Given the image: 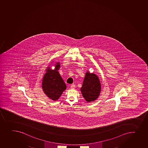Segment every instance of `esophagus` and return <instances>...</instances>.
Masks as SVG:
<instances>
[{"label":"esophagus","mask_w":148,"mask_h":148,"mask_svg":"<svg viewBox=\"0 0 148 148\" xmlns=\"http://www.w3.org/2000/svg\"><path fill=\"white\" fill-rule=\"evenodd\" d=\"M75 85H74V84H72V85H71V89H75Z\"/></svg>","instance_id":"1"}]
</instances>
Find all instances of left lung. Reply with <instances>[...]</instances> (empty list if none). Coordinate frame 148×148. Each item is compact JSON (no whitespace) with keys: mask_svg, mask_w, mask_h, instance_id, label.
<instances>
[{"mask_svg":"<svg viewBox=\"0 0 148 148\" xmlns=\"http://www.w3.org/2000/svg\"><path fill=\"white\" fill-rule=\"evenodd\" d=\"M101 84L99 78L96 74L87 71L80 88L82 96L87 102L96 100L101 91Z\"/></svg>","mask_w":148,"mask_h":148,"instance_id":"left-lung-1","label":"left lung"}]
</instances>
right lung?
<instances>
[{
  "label": "right lung",
  "instance_id": "obj_1",
  "mask_svg": "<svg viewBox=\"0 0 148 148\" xmlns=\"http://www.w3.org/2000/svg\"><path fill=\"white\" fill-rule=\"evenodd\" d=\"M54 61L51 62L54 63ZM54 65V69L50 67V65L46 69V73L43 76L42 82V88L43 92L48 98L53 101H57L63 91L66 90V85L59 73L60 63L56 62L51 63Z\"/></svg>",
  "mask_w": 148,
  "mask_h": 148
}]
</instances>
